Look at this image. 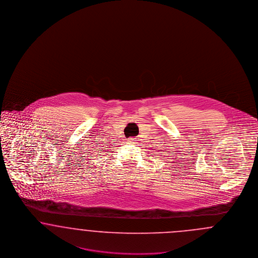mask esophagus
Wrapping results in <instances>:
<instances>
[{
    "instance_id": "34e87169",
    "label": "esophagus",
    "mask_w": 258,
    "mask_h": 258,
    "mask_svg": "<svg viewBox=\"0 0 258 258\" xmlns=\"http://www.w3.org/2000/svg\"><path fill=\"white\" fill-rule=\"evenodd\" d=\"M130 142H132V143H134V142H135L136 141V138L135 137H131V138H128L127 139Z\"/></svg>"
}]
</instances>
